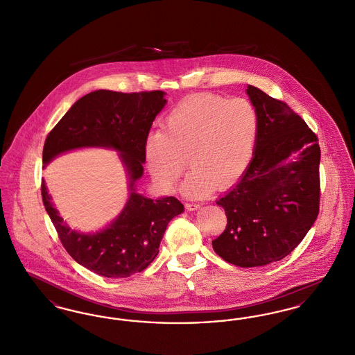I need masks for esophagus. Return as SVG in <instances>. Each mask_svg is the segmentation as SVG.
<instances>
[{"instance_id":"1","label":"esophagus","mask_w":355,"mask_h":355,"mask_svg":"<svg viewBox=\"0 0 355 355\" xmlns=\"http://www.w3.org/2000/svg\"><path fill=\"white\" fill-rule=\"evenodd\" d=\"M201 207L200 203H186V209L189 211H194V210H198Z\"/></svg>"}]
</instances>
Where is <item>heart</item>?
<instances>
[{
  "label": "heart",
  "instance_id": "heart-1",
  "mask_svg": "<svg viewBox=\"0 0 355 355\" xmlns=\"http://www.w3.org/2000/svg\"><path fill=\"white\" fill-rule=\"evenodd\" d=\"M258 113L245 98L227 100L200 94L177 105L144 144L154 182L164 191L177 190L185 170L191 173L182 191L200 198L233 185L248 168L258 135Z\"/></svg>",
  "mask_w": 355,
  "mask_h": 355
}]
</instances>
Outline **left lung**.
I'll list each match as a JSON object with an SVG mask.
<instances>
[{"label":"left lung","mask_w":355,"mask_h":355,"mask_svg":"<svg viewBox=\"0 0 355 355\" xmlns=\"http://www.w3.org/2000/svg\"><path fill=\"white\" fill-rule=\"evenodd\" d=\"M258 113L253 158L239 181L216 203L227 226L214 252L239 268L265 266L291 253L320 211L318 138L285 102L248 85Z\"/></svg>","instance_id":"obj_1"}]
</instances>
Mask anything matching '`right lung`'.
<instances>
[{"mask_svg": "<svg viewBox=\"0 0 355 355\" xmlns=\"http://www.w3.org/2000/svg\"><path fill=\"white\" fill-rule=\"evenodd\" d=\"M165 92L119 93L94 90L80 98L46 137L42 162L46 166L64 153L103 148L119 153L129 186V198L119 217L93 233L69 226L55 209L42 178V201L58 236L81 266L107 278H126L146 269L170 220L184 213L174 197L152 200L137 193L144 174V144L153 121L165 107ZM44 166V168H45Z\"/></svg>", "mask_w": 355, "mask_h": 355, "instance_id": "obj_1", "label": "right lung"}]
</instances>
